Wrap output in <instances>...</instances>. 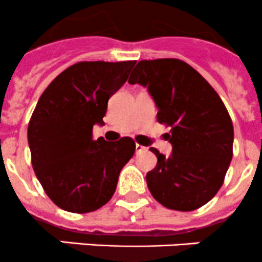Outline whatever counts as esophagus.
Returning a JSON list of instances; mask_svg holds the SVG:
<instances>
[{"label":"esophagus","instance_id":"esophagus-1","mask_svg":"<svg viewBox=\"0 0 262 262\" xmlns=\"http://www.w3.org/2000/svg\"><path fill=\"white\" fill-rule=\"evenodd\" d=\"M146 150V147L142 146V145L140 144H136V152H140V151H145Z\"/></svg>","mask_w":262,"mask_h":262}]
</instances>
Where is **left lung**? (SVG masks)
<instances>
[{"instance_id": "1", "label": "left lung", "mask_w": 262, "mask_h": 262, "mask_svg": "<svg viewBox=\"0 0 262 262\" xmlns=\"http://www.w3.org/2000/svg\"><path fill=\"white\" fill-rule=\"evenodd\" d=\"M158 107V122L170 127L172 155L146 173L152 198L172 210L191 211L211 200L233 157V123L218 93L193 67L177 58L144 59L132 71Z\"/></svg>"}]
</instances>
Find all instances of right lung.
Wrapping results in <instances>:
<instances>
[{"label": "right lung", "instance_id": "add662e5", "mask_svg": "<svg viewBox=\"0 0 262 262\" xmlns=\"http://www.w3.org/2000/svg\"><path fill=\"white\" fill-rule=\"evenodd\" d=\"M136 61H84L62 71L40 95L28 126L32 164L44 192L58 208L85 214L112 199L121 169L134 155L131 137L93 139L108 99Z\"/></svg>", "mask_w": 262, "mask_h": 262}]
</instances>
